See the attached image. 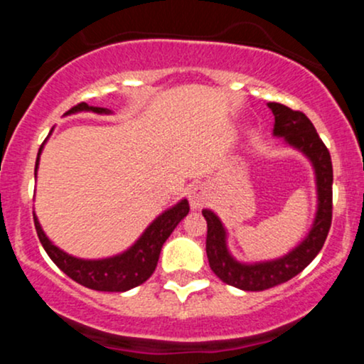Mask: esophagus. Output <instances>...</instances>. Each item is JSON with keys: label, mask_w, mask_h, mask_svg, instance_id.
<instances>
[{"label": "esophagus", "mask_w": 364, "mask_h": 364, "mask_svg": "<svg viewBox=\"0 0 364 364\" xmlns=\"http://www.w3.org/2000/svg\"><path fill=\"white\" fill-rule=\"evenodd\" d=\"M188 198H190V207L193 208V210H200L203 205L207 203V198H208V193L207 190L203 186H195L190 190V195H188Z\"/></svg>", "instance_id": "1"}]
</instances>
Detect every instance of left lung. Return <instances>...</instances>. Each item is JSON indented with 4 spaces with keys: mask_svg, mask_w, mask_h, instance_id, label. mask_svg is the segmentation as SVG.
<instances>
[{
    "mask_svg": "<svg viewBox=\"0 0 364 364\" xmlns=\"http://www.w3.org/2000/svg\"><path fill=\"white\" fill-rule=\"evenodd\" d=\"M274 114V136L284 145L298 150L310 161L315 174L316 210L306 236L294 248L272 260L241 262L228 246V229L220 217L210 208H203L207 220V258L212 272L220 281L241 291H263L287 282L310 265L327 240L332 223L333 171L330 154L315 127L303 112L292 111L277 102L267 104Z\"/></svg>",
    "mask_w": 364,
    "mask_h": 364,
    "instance_id": "left-lung-1",
    "label": "left lung"
}]
</instances>
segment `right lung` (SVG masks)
Here are the masks:
<instances>
[{
  "label": "right lung",
  "mask_w": 364,
  "mask_h": 364,
  "mask_svg": "<svg viewBox=\"0 0 364 364\" xmlns=\"http://www.w3.org/2000/svg\"><path fill=\"white\" fill-rule=\"evenodd\" d=\"M77 112H95V114H112L107 107H95L89 106L87 102L78 104L65 112V116L77 114ZM53 133V129H51ZM49 133V135H51ZM48 140V139H46ZM46 144V141H44ZM44 144L41 145L39 154L36 161V176L39 169L41 154H43ZM190 212L188 200L183 198L173 207L166 208L162 214H159L156 219L150 223L145 231L141 232L139 240L135 241L129 248L118 255L106 258H78L73 255L63 252L56 245L46 236L43 225L34 214V224L37 236H39L41 245L44 246L46 253L49 258L56 263V267L63 270L70 279L82 286L89 287L94 291H107V292H124L133 289V287L144 284L156 270L159 255H161L162 245L174 231V228L181 223Z\"/></svg>",
  "instance_id": "right-lung-1"
}]
</instances>
